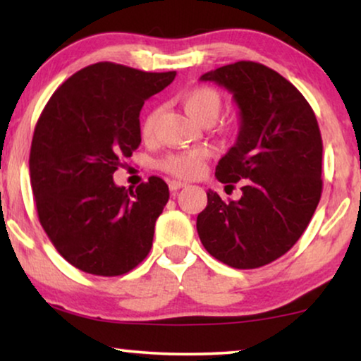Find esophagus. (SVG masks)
I'll list each match as a JSON object with an SVG mask.
<instances>
[{
	"label": "esophagus",
	"mask_w": 361,
	"mask_h": 361,
	"mask_svg": "<svg viewBox=\"0 0 361 361\" xmlns=\"http://www.w3.org/2000/svg\"><path fill=\"white\" fill-rule=\"evenodd\" d=\"M184 187H187L185 182H180V180H171L169 182V189L172 192H176V190H179V189H184Z\"/></svg>",
	"instance_id": "1"
}]
</instances>
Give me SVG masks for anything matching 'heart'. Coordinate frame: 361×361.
Wrapping results in <instances>:
<instances>
[{"label":"heart","instance_id":"obj_1","mask_svg":"<svg viewBox=\"0 0 361 361\" xmlns=\"http://www.w3.org/2000/svg\"><path fill=\"white\" fill-rule=\"evenodd\" d=\"M182 105L195 120L205 123H214L221 110L220 93L212 87H195L182 95ZM161 108H152L146 113L141 123V135L149 140L154 135L157 120H159ZM159 169L179 177V179H197L205 172L207 151L194 149L184 152H174L157 162Z\"/></svg>","mask_w":361,"mask_h":361}]
</instances>
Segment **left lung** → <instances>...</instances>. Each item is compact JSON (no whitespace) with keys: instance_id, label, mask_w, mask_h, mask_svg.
<instances>
[{"instance_id":"1","label":"left lung","mask_w":361,"mask_h":361,"mask_svg":"<svg viewBox=\"0 0 361 361\" xmlns=\"http://www.w3.org/2000/svg\"><path fill=\"white\" fill-rule=\"evenodd\" d=\"M233 93L240 108L235 146L221 157L215 176L240 182V200L207 192L197 216L204 248L236 269L273 263L307 228L322 194V136L315 113L289 80L263 63L240 61L207 72Z\"/></svg>"}]
</instances>
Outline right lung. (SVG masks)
<instances>
[{
  "label": "right lung",
  "instance_id": "1",
  "mask_svg": "<svg viewBox=\"0 0 361 361\" xmlns=\"http://www.w3.org/2000/svg\"><path fill=\"white\" fill-rule=\"evenodd\" d=\"M174 78L98 62L67 78L39 116L29 154L37 216L83 273L121 276L149 253L169 187L152 176L131 190L113 174L141 145L145 102Z\"/></svg>",
  "mask_w": 361,
  "mask_h": 361
}]
</instances>
